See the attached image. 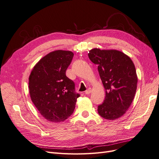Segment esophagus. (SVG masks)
<instances>
[{
    "instance_id": "obj_1",
    "label": "esophagus",
    "mask_w": 159,
    "mask_h": 159,
    "mask_svg": "<svg viewBox=\"0 0 159 159\" xmlns=\"http://www.w3.org/2000/svg\"><path fill=\"white\" fill-rule=\"evenodd\" d=\"M91 92H92V89H91V88H88L87 90H86L85 91V93L86 94V95H88V94H89L91 93Z\"/></svg>"
}]
</instances>
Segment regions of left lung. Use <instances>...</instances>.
I'll return each instance as SVG.
<instances>
[{
  "mask_svg": "<svg viewBox=\"0 0 159 159\" xmlns=\"http://www.w3.org/2000/svg\"><path fill=\"white\" fill-rule=\"evenodd\" d=\"M89 60L98 66V71L105 89V99L98 106L99 114L106 120L120 118L130 107L136 91L138 78L132 60L117 50L93 49Z\"/></svg>",
  "mask_w": 159,
  "mask_h": 159,
  "instance_id": "left-lung-1",
  "label": "left lung"
}]
</instances>
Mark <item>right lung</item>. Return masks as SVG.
Listing matches in <instances>:
<instances>
[{
  "label": "right lung",
  "mask_w": 159,
  "mask_h": 159,
  "mask_svg": "<svg viewBox=\"0 0 159 159\" xmlns=\"http://www.w3.org/2000/svg\"><path fill=\"white\" fill-rule=\"evenodd\" d=\"M74 54L58 50L47 54L34 67L29 88L34 105L44 118L52 122L66 120L73 112L80 94L66 72Z\"/></svg>",
  "instance_id": "1"
}]
</instances>
